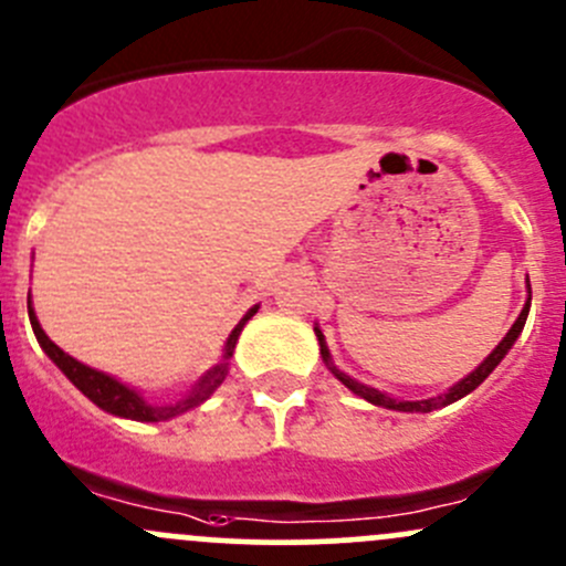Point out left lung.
Returning <instances> with one entry per match:
<instances>
[{
    "label": "left lung",
    "mask_w": 566,
    "mask_h": 566,
    "mask_svg": "<svg viewBox=\"0 0 566 566\" xmlns=\"http://www.w3.org/2000/svg\"><path fill=\"white\" fill-rule=\"evenodd\" d=\"M528 307H532V285H528V300H526V305H523L521 316H517V322L512 324V329L506 332L504 340H501L499 346L493 348L491 357H488L485 363H482L480 368H476L474 373H469V376H465L463 381H458L455 387L450 389V392H447V395H439V398H430V400H395V398H389V395H384V392H378V389L368 387V384L354 381L352 376H346V373H340V370L335 368V365H332V359H329V348H326L324 335H322V329H318V326H316V337H318V346H322V357H324V363L329 365V370L335 373V376L340 378V381L346 384V387L352 389L354 395H359V398H365V400H368V403L384 406V409H395V411H433V409H441V406H447V403H455V400L463 398V395H469L471 389L480 387V384L485 381V378L491 376L493 370H496V365L501 363V359H504V354L510 352L512 343H515V340H517V335H521V332H523V324H526V316H528Z\"/></svg>",
    "instance_id": "8db88e82"
}]
</instances>
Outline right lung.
Returning a JSON list of instances; mask_svg holds the SVG:
<instances>
[{
	"mask_svg": "<svg viewBox=\"0 0 566 566\" xmlns=\"http://www.w3.org/2000/svg\"><path fill=\"white\" fill-rule=\"evenodd\" d=\"M27 307H29V322H32L34 335H38V343L43 346V352L49 354L51 359H54L56 368L65 373L70 381H73L75 387H78L81 392H84L86 398L92 400V403L101 406L103 411L116 413V417L138 419V422H163V419H171V417H177V413L190 411V409H196L198 403H203V400H207L209 395H212L214 389L220 387V384H223L226 373H229V357L234 354L237 337H240L244 322H248L250 316H255V311H259V307H250L248 316H244L242 322L234 326V332L229 335V343H226L223 363H220L218 368L209 370L207 376H203L201 381L196 384V389L188 395V398H182L179 403H171V406H153V403H147V400H144L142 395L136 392V389H127L125 384H119L116 378H111L101 370L86 368V365H81L78 359H73L70 354L62 352V348L56 346V343L51 340V337L43 332V326H40L38 316H34L32 300H29V296H27Z\"/></svg>",
	"mask_w": 566,
	"mask_h": 566,
	"instance_id": "1",
	"label": "right lung"
}]
</instances>
